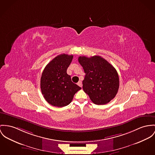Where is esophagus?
I'll use <instances>...</instances> for the list:
<instances>
[{"instance_id": "1", "label": "esophagus", "mask_w": 155, "mask_h": 155, "mask_svg": "<svg viewBox=\"0 0 155 155\" xmlns=\"http://www.w3.org/2000/svg\"><path fill=\"white\" fill-rule=\"evenodd\" d=\"M77 84H78V85H79L80 87H82V83H81V81H79V82L77 83Z\"/></svg>"}]
</instances>
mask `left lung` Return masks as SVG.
Here are the masks:
<instances>
[{"label": "left lung", "mask_w": 155, "mask_h": 155, "mask_svg": "<svg viewBox=\"0 0 155 155\" xmlns=\"http://www.w3.org/2000/svg\"><path fill=\"white\" fill-rule=\"evenodd\" d=\"M78 62L85 75L83 88L95 104L103 105L113 100L118 92L119 77L114 67L100 56H80Z\"/></svg>", "instance_id": "1"}]
</instances>
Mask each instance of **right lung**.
I'll use <instances>...</instances> for the list:
<instances>
[{"label":"right lung","mask_w":155,"mask_h":155,"mask_svg":"<svg viewBox=\"0 0 155 155\" xmlns=\"http://www.w3.org/2000/svg\"><path fill=\"white\" fill-rule=\"evenodd\" d=\"M73 55L61 54L50 61L42 72L41 78L42 94L49 104L55 107L68 105L75 94L81 89L72 83L67 70Z\"/></svg>","instance_id":"right-lung-1"}]
</instances>
